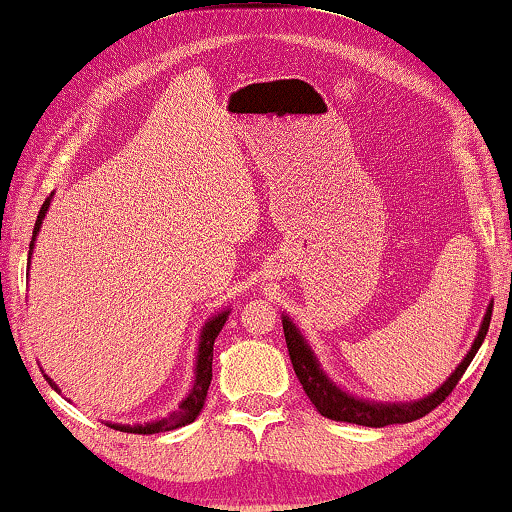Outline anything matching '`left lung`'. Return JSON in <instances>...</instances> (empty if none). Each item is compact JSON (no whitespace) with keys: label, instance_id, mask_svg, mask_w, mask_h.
<instances>
[{"label":"left lung","instance_id":"8db88e82","mask_svg":"<svg viewBox=\"0 0 512 512\" xmlns=\"http://www.w3.org/2000/svg\"><path fill=\"white\" fill-rule=\"evenodd\" d=\"M489 321H492V305L487 307V314L485 319H482L478 335H475L471 352L464 356V361L459 363L457 370L447 377L443 387L436 389L426 398H419V401H412V403H375V401H363V398H354L352 394H347V391L335 387V384L328 380L324 370H321L317 356H314L310 345H307L303 335H300L296 324H293L289 317H282L284 338H286V347H289L293 370H296L298 380L303 384L307 398L314 403V408H317L324 417L335 419V422L375 426V429H380V426H389V424H408L412 419L429 415L433 408H438V405L452 394V389L457 387V382L461 380V375L466 373V368L471 366L475 352H478L482 340H485Z\"/></svg>","mask_w":512,"mask_h":512}]
</instances>
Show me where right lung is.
Listing matches in <instances>:
<instances>
[{"label":"right lung","instance_id":"right-lung-1","mask_svg":"<svg viewBox=\"0 0 512 512\" xmlns=\"http://www.w3.org/2000/svg\"><path fill=\"white\" fill-rule=\"evenodd\" d=\"M48 205H51V198H46L44 205L39 209V216H37V223H34V230H32V242H30V258H32V249H34V240H37V233L41 228V221H44V216L48 212ZM228 321V310H223L216 314L207 321L205 326H202V333H200V345H198V361H195V380H193V389L191 394H188L184 401L179 403V408L172 412V415H167L163 419H158V422H149V424H109L111 429L116 431H125V433H160V431H174L179 429V426H186L191 424L195 417L200 415L202 405H205V398H207V389L209 384H212V356H214V340L216 335L221 333L223 324ZM48 384L55 391L58 389V384H55L51 377L44 375Z\"/></svg>","mask_w":512,"mask_h":512}]
</instances>
